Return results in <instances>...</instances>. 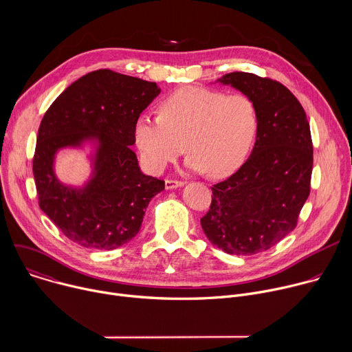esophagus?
Returning <instances> with one entry per match:
<instances>
[{
  "instance_id": "34e87169",
  "label": "esophagus",
  "mask_w": 352,
  "mask_h": 352,
  "mask_svg": "<svg viewBox=\"0 0 352 352\" xmlns=\"http://www.w3.org/2000/svg\"><path fill=\"white\" fill-rule=\"evenodd\" d=\"M184 181H177V179H166V189H175L179 186H184Z\"/></svg>"
}]
</instances>
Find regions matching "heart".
Returning <instances> with one entry per match:
<instances>
[{
  "instance_id": "1",
  "label": "heart",
  "mask_w": 352,
  "mask_h": 352,
  "mask_svg": "<svg viewBox=\"0 0 352 352\" xmlns=\"http://www.w3.org/2000/svg\"><path fill=\"white\" fill-rule=\"evenodd\" d=\"M159 111L160 116L142 114L133 129L142 162L155 174L185 148L189 170L228 177L243 163L259 126L256 106L248 96L206 87L173 91Z\"/></svg>"
}]
</instances>
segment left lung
<instances>
[{
	"instance_id": "8db88e82",
	"label": "left lung",
	"mask_w": 352,
	"mask_h": 352,
	"mask_svg": "<svg viewBox=\"0 0 352 352\" xmlns=\"http://www.w3.org/2000/svg\"><path fill=\"white\" fill-rule=\"evenodd\" d=\"M217 82L252 100L259 126L248 160L212 186V205L200 224L208 239L226 254L255 255L296 227L311 192V128L296 97L277 80L231 72Z\"/></svg>"
}]
</instances>
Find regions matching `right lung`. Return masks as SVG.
Instances as JSON below:
<instances>
[{
    "label": "right lung",
    "mask_w": 352,
    "mask_h": 352,
    "mask_svg": "<svg viewBox=\"0 0 352 352\" xmlns=\"http://www.w3.org/2000/svg\"><path fill=\"white\" fill-rule=\"evenodd\" d=\"M159 93L155 82L98 69L69 85L45 111L33 157L38 206L80 246L111 250L129 242L164 189V181L140 171L129 147L136 120ZM86 141L96 144L92 177L82 188L65 186L54 173L55 155Z\"/></svg>",
    "instance_id": "add662e5"
}]
</instances>
